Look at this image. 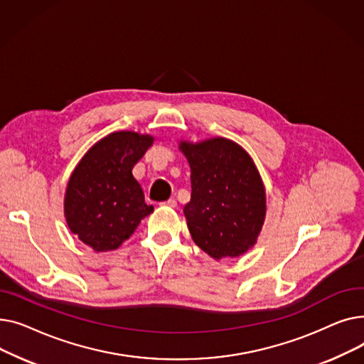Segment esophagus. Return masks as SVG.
Here are the masks:
<instances>
[{"instance_id":"obj_1","label":"esophagus","mask_w":364,"mask_h":364,"mask_svg":"<svg viewBox=\"0 0 364 364\" xmlns=\"http://www.w3.org/2000/svg\"><path fill=\"white\" fill-rule=\"evenodd\" d=\"M162 205L169 206V208H176V206H177V200H176V199H168V200H166V202H164Z\"/></svg>"}]
</instances>
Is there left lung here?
Instances as JSON below:
<instances>
[{
    "label": "left lung",
    "mask_w": 364,
    "mask_h": 364,
    "mask_svg": "<svg viewBox=\"0 0 364 364\" xmlns=\"http://www.w3.org/2000/svg\"><path fill=\"white\" fill-rule=\"evenodd\" d=\"M178 149L192 172V198L183 211L193 242L217 261L243 255L257 243L267 213L251 155L224 137L181 140Z\"/></svg>",
    "instance_id": "left-lung-1"
}]
</instances>
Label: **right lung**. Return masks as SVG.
I'll list each match as a JSON object with an SVG mask.
<instances>
[{
	"label": "right lung",
	"instance_id": "right-lung-1",
	"mask_svg": "<svg viewBox=\"0 0 364 364\" xmlns=\"http://www.w3.org/2000/svg\"><path fill=\"white\" fill-rule=\"evenodd\" d=\"M149 134L114 131L92 144L75 166L65 193L69 230L95 252L114 251L153 213L132 176L153 144Z\"/></svg>",
	"mask_w": 364,
	"mask_h": 364
}]
</instances>
